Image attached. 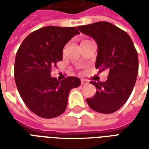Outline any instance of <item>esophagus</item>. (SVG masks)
<instances>
[{"mask_svg": "<svg viewBox=\"0 0 149 149\" xmlns=\"http://www.w3.org/2000/svg\"><path fill=\"white\" fill-rule=\"evenodd\" d=\"M81 84H82V85H85V84H88V82L86 80H84V79H81Z\"/></svg>", "mask_w": 149, "mask_h": 149, "instance_id": "esophagus-1", "label": "esophagus"}]
</instances>
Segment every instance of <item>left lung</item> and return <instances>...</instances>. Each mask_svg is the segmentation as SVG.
<instances>
[{"label":"left lung","instance_id":"left-lung-1","mask_svg":"<svg viewBox=\"0 0 149 149\" xmlns=\"http://www.w3.org/2000/svg\"><path fill=\"white\" fill-rule=\"evenodd\" d=\"M77 29L97 42L96 68L99 72L109 71L106 81H90L97 90L86 101L96 112L112 113L126 103L136 84L139 65L136 49L128 34L109 22L99 21Z\"/></svg>","mask_w":149,"mask_h":149}]
</instances>
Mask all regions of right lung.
Segmentation results:
<instances>
[{
  "instance_id": "1",
  "label": "right lung",
  "mask_w": 149,
  "mask_h": 149,
  "mask_svg": "<svg viewBox=\"0 0 149 149\" xmlns=\"http://www.w3.org/2000/svg\"><path fill=\"white\" fill-rule=\"evenodd\" d=\"M75 27L46 26L31 33L18 49L14 77L26 106L43 118H53L65 112L69 92L81 84L76 77L60 81L50 76L51 69L63 58V49L75 35Z\"/></svg>"
}]
</instances>
